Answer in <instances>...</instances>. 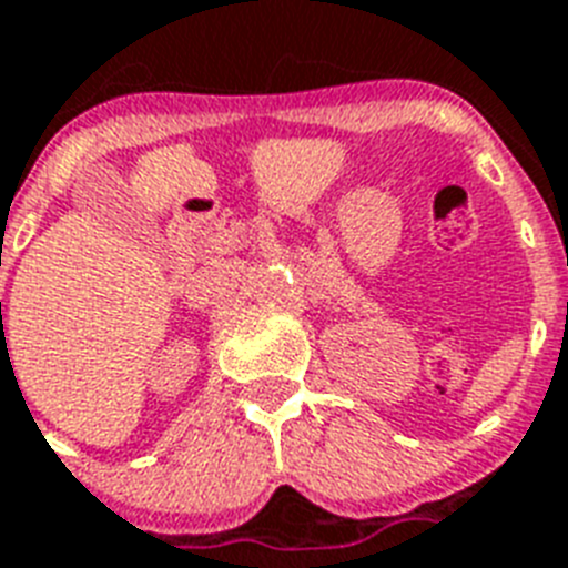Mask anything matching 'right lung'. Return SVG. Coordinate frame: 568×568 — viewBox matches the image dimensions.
Instances as JSON below:
<instances>
[{
	"label": "right lung",
	"instance_id": "obj_1",
	"mask_svg": "<svg viewBox=\"0 0 568 568\" xmlns=\"http://www.w3.org/2000/svg\"><path fill=\"white\" fill-rule=\"evenodd\" d=\"M0 308H2V306H0Z\"/></svg>",
	"mask_w": 568,
	"mask_h": 568
}]
</instances>
